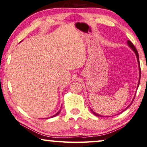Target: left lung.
<instances>
[{
	"label": "left lung",
	"instance_id": "obj_1",
	"mask_svg": "<svg viewBox=\"0 0 147 147\" xmlns=\"http://www.w3.org/2000/svg\"><path fill=\"white\" fill-rule=\"evenodd\" d=\"M127 43L128 46H129V47H130V48L131 49V50L133 51L134 53H135V55H136V59H137V63H138V71H139V78H138V84H137V87H136V90H137L138 88V86H139V83H140V73H141V71H140V67L139 57H138V52H137V51H136V48L135 47V46H134V45H133V43H132L130 40H127ZM135 95H136V93H135V96H134V98H133V100H132V102H131V103H130V105H129V106H128V107H127V108H126V109H125V110L122 111V112H121V113H123V112H124V111L127 110V109L128 108H129V107L130 106H131V105H132V103H133V102L134 99H135ZM90 109V111H91V113H92V114H93V115H95V116H96V117H108V116H102V115H99V114H98V113H95L94 111H92L91 109ZM109 117H110V116H109Z\"/></svg>",
	"mask_w": 147,
	"mask_h": 147
}]
</instances>
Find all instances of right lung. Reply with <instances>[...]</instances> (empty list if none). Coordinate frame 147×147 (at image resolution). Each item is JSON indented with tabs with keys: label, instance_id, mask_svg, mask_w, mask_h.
Wrapping results in <instances>:
<instances>
[{
	"label": "right lung",
	"instance_id": "obj_1",
	"mask_svg": "<svg viewBox=\"0 0 147 147\" xmlns=\"http://www.w3.org/2000/svg\"><path fill=\"white\" fill-rule=\"evenodd\" d=\"M61 109H60V110H59V111H58V112H57V113H56V114H55V115H54L53 116H52V117H51L50 118H53V117H57V115H59V113H61Z\"/></svg>",
	"mask_w": 147,
	"mask_h": 147
}]
</instances>
